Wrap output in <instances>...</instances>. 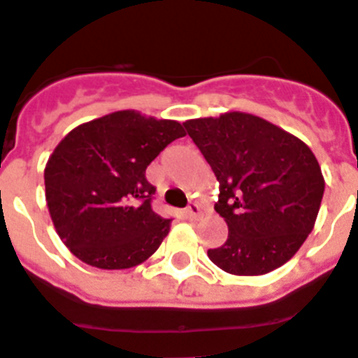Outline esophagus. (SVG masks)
<instances>
[{
    "instance_id": "obj_1",
    "label": "esophagus",
    "mask_w": 358,
    "mask_h": 358,
    "mask_svg": "<svg viewBox=\"0 0 358 358\" xmlns=\"http://www.w3.org/2000/svg\"><path fill=\"white\" fill-rule=\"evenodd\" d=\"M185 215L190 219V221H195V219H199L201 217V208H199V204H195V203H190L188 204V208L185 210Z\"/></svg>"
}]
</instances>
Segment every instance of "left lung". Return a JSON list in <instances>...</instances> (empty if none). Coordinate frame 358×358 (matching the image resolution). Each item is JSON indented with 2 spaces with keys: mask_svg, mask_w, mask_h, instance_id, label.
Listing matches in <instances>:
<instances>
[{
  "mask_svg": "<svg viewBox=\"0 0 358 358\" xmlns=\"http://www.w3.org/2000/svg\"><path fill=\"white\" fill-rule=\"evenodd\" d=\"M186 132L219 181L215 212L228 239L208 250L231 275H264L299 252L313 230L324 177L310 146L244 112L190 119Z\"/></svg>",
  "mask_w": 358,
  "mask_h": 358,
  "instance_id": "left-lung-1",
  "label": "left lung"
}]
</instances>
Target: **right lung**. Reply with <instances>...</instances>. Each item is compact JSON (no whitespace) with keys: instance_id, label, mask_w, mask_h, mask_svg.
<instances>
[{"instance_id":"right-lung-1","label":"right lung","mask_w":358,"mask_h":358,"mask_svg":"<svg viewBox=\"0 0 358 358\" xmlns=\"http://www.w3.org/2000/svg\"><path fill=\"white\" fill-rule=\"evenodd\" d=\"M182 136L181 123L136 110L66 134L45 166V197L57 235L76 257L101 270H124L155 253L172 219L152 210L155 186L145 172Z\"/></svg>"}]
</instances>
